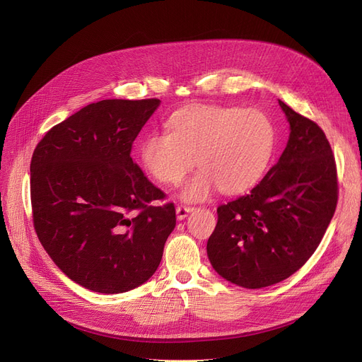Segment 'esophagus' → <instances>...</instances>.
Returning <instances> with one entry per match:
<instances>
[{
    "instance_id": "esophagus-1",
    "label": "esophagus",
    "mask_w": 362,
    "mask_h": 362,
    "mask_svg": "<svg viewBox=\"0 0 362 362\" xmlns=\"http://www.w3.org/2000/svg\"><path fill=\"white\" fill-rule=\"evenodd\" d=\"M195 210L194 206H187V205H177L176 206V214H177V218L179 220H183L187 217L189 213H192Z\"/></svg>"
}]
</instances>
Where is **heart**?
<instances>
[{
  "instance_id": "obj_1",
  "label": "heart",
  "mask_w": 362,
  "mask_h": 362,
  "mask_svg": "<svg viewBox=\"0 0 362 362\" xmlns=\"http://www.w3.org/2000/svg\"><path fill=\"white\" fill-rule=\"evenodd\" d=\"M170 132H154L141 144V160L151 176L177 185L195 165L202 170L186 182L182 198L201 201L218 189L239 194L264 175L274 148V129L259 110L194 104L168 122Z\"/></svg>"
}]
</instances>
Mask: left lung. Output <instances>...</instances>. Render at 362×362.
I'll return each mask as SVG.
<instances>
[{
  "label": "left lung",
  "instance_id": "1",
  "mask_svg": "<svg viewBox=\"0 0 362 362\" xmlns=\"http://www.w3.org/2000/svg\"><path fill=\"white\" fill-rule=\"evenodd\" d=\"M289 142L250 194L217 208L206 243L214 270L238 286L259 289L296 273L315 252L334 214L337 168L326 133L279 101Z\"/></svg>",
  "mask_w": 362,
  "mask_h": 362
}]
</instances>
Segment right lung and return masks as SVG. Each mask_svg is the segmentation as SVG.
Returning a JSON list of instances; mask_svg holds the SVG:
<instances>
[{
	"label": "right lung",
	"instance_id": "right-lung-1",
	"mask_svg": "<svg viewBox=\"0 0 362 362\" xmlns=\"http://www.w3.org/2000/svg\"><path fill=\"white\" fill-rule=\"evenodd\" d=\"M158 98L103 100L51 127L30 161L35 232L59 269L100 293L138 288L158 269L176 226L132 145Z\"/></svg>",
	"mask_w": 362,
	"mask_h": 362
}]
</instances>
